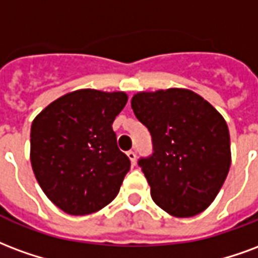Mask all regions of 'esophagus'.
Instances as JSON below:
<instances>
[{
    "label": "esophagus",
    "mask_w": 258,
    "mask_h": 258,
    "mask_svg": "<svg viewBox=\"0 0 258 258\" xmlns=\"http://www.w3.org/2000/svg\"><path fill=\"white\" fill-rule=\"evenodd\" d=\"M127 157H129V159H131V162L132 163H135L136 162V152L135 151H127Z\"/></svg>",
    "instance_id": "1"
}]
</instances>
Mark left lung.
<instances>
[{
    "instance_id": "obj_1",
    "label": "left lung",
    "mask_w": 258,
    "mask_h": 258,
    "mask_svg": "<svg viewBox=\"0 0 258 258\" xmlns=\"http://www.w3.org/2000/svg\"><path fill=\"white\" fill-rule=\"evenodd\" d=\"M132 110L151 135L152 154L139 158L154 202L176 217H191L212 204L231 165L228 126L191 90L137 93Z\"/></svg>"
}]
</instances>
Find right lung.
Wrapping results in <instances>:
<instances>
[{"mask_svg":"<svg viewBox=\"0 0 258 258\" xmlns=\"http://www.w3.org/2000/svg\"><path fill=\"white\" fill-rule=\"evenodd\" d=\"M126 101L123 92L75 90L33 121L34 174L45 195L66 213L97 212L119 192L131 159L116 146L112 122Z\"/></svg>","mask_w":258,"mask_h":258,"instance_id":"add662e5","label":"right lung"}]
</instances>
